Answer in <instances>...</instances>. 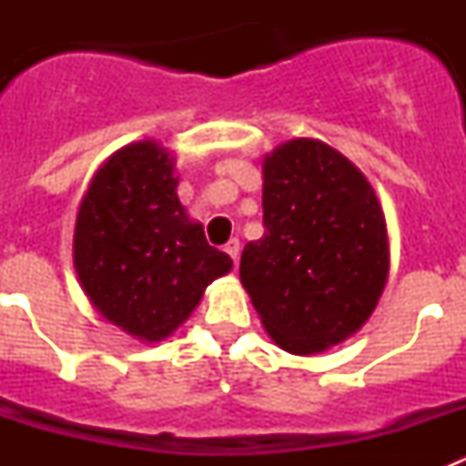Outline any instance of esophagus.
Instances as JSON below:
<instances>
[{"instance_id": "obj_1", "label": "esophagus", "mask_w": 466, "mask_h": 466, "mask_svg": "<svg viewBox=\"0 0 466 466\" xmlns=\"http://www.w3.org/2000/svg\"><path fill=\"white\" fill-rule=\"evenodd\" d=\"M224 249H226V254L233 258V261H238V257H240V240H238V238H233V240L226 242Z\"/></svg>"}]
</instances>
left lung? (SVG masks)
Wrapping results in <instances>:
<instances>
[{
    "instance_id": "8db88e82",
    "label": "left lung",
    "mask_w": 466,
    "mask_h": 466,
    "mask_svg": "<svg viewBox=\"0 0 466 466\" xmlns=\"http://www.w3.org/2000/svg\"><path fill=\"white\" fill-rule=\"evenodd\" d=\"M263 238L240 279L270 339L312 355L369 319L390 268L385 214L371 184L319 139H291L263 160Z\"/></svg>"
}]
</instances>
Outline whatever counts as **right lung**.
Masks as SVG:
<instances>
[{
    "label": "right lung",
    "mask_w": 466,
    "mask_h": 466,
    "mask_svg": "<svg viewBox=\"0 0 466 466\" xmlns=\"http://www.w3.org/2000/svg\"><path fill=\"white\" fill-rule=\"evenodd\" d=\"M74 266L109 322L154 343L191 315L233 261L188 221L170 154L156 142H135L93 177L76 217Z\"/></svg>",
    "instance_id": "obj_1"
}]
</instances>
